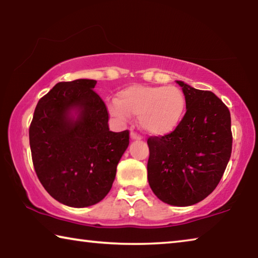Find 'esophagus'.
Here are the masks:
<instances>
[{
    "mask_svg": "<svg viewBox=\"0 0 258 258\" xmlns=\"http://www.w3.org/2000/svg\"><path fill=\"white\" fill-rule=\"evenodd\" d=\"M130 135H131V139H132V140H140V139H141V137H140V135H138L135 132H133V131L131 132Z\"/></svg>",
    "mask_w": 258,
    "mask_h": 258,
    "instance_id": "1",
    "label": "esophagus"
}]
</instances>
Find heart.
<instances>
[{
    "instance_id": "heart-1",
    "label": "heart",
    "mask_w": 258,
    "mask_h": 258,
    "mask_svg": "<svg viewBox=\"0 0 258 258\" xmlns=\"http://www.w3.org/2000/svg\"><path fill=\"white\" fill-rule=\"evenodd\" d=\"M109 112L119 121L139 117L146 133L163 137L174 132L185 111V97L175 86L132 85L121 90L118 100L108 103Z\"/></svg>"
}]
</instances>
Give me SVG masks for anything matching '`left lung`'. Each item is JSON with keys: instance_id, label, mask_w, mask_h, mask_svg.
Listing matches in <instances>:
<instances>
[{"instance_id": "obj_1", "label": "left lung", "mask_w": 258, "mask_h": 258, "mask_svg": "<svg viewBox=\"0 0 258 258\" xmlns=\"http://www.w3.org/2000/svg\"><path fill=\"white\" fill-rule=\"evenodd\" d=\"M186 112L174 132L150 137L148 181L161 202L191 206L215 190L232 151L228 107L211 91L176 81Z\"/></svg>"}]
</instances>
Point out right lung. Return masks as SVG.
Wrapping results in <instances>:
<instances>
[{
	"label": "right lung",
	"mask_w": 258,
	"mask_h": 258,
	"mask_svg": "<svg viewBox=\"0 0 258 258\" xmlns=\"http://www.w3.org/2000/svg\"><path fill=\"white\" fill-rule=\"evenodd\" d=\"M97 81L60 82L40 99L29 127L38 180L69 207L98 204L110 191L130 132L109 131V115L93 89ZM73 112H76L74 116Z\"/></svg>",
	"instance_id": "add662e5"
}]
</instances>
